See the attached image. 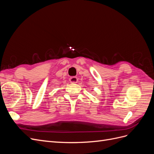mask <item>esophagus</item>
<instances>
[{"label": "esophagus", "instance_id": "obj_1", "mask_svg": "<svg viewBox=\"0 0 154 154\" xmlns=\"http://www.w3.org/2000/svg\"><path fill=\"white\" fill-rule=\"evenodd\" d=\"M69 81L71 83H77L78 82V78L76 76H71L69 78Z\"/></svg>", "mask_w": 154, "mask_h": 154}]
</instances>
